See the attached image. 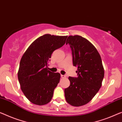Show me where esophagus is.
Instances as JSON below:
<instances>
[{
    "mask_svg": "<svg viewBox=\"0 0 122 122\" xmlns=\"http://www.w3.org/2000/svg\"><path fill=\"white\" fill-rule=\"evenodd\" d=\"M61 77L62 78H66V76L65 75H61Z\"/></svg>",
    "mask_w": 122,
    "mask_h": 122,
    "instance_id": "34e87169",
    "label": "esophagus"
}]
</instances>
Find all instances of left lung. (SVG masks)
<instances>
[{
    "mask_svg": "<svg viewBox=\"0 0 122 122\" xmlns=\"http://www.w3.org/2000/svg\"><path fill=\"white\" fill-rule=\"evenodd\" d=\"M69 44L73 64L77 67L78 77H69L70 85L65 89L66 100L73 106H83L99 92L104 77V68L97 49L88 40L78 35L70 36Z\"/></svg>",
    "mask_w": 122,
    "mask_h": 122,
    "instance_id": "1",
    "label": "left lung"
}]
</instances>
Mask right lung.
I'll list each match as a JSON object with an SVG mask.
<instances>
[{"mask_svg":"<svg viewBox=\"0 0 122 122\" xmlns=\"http://www.w3.org/2000/svg\"><path fill=\"white\" fill-rule=\"evenodd\" d=\"M67 38L44 34L36 39L22 56L18 79L21 90L33 104L41 106L51 100L61 76L48 70V65L52 52L62 46Z\"/></svg>","mask_w":122,"mask_h":122,"instance_id":"right-lung-1","label":"right lung"}]
</instances>
